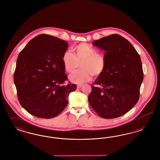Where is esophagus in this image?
Listing matches in <instances>:
<instances>
[{
  "mask_svg": "<svg viewBox=\"0 0 160 160\" xmlns=\"http://www.w3.org/2000/svg\"><path fill=\"white\" fill-rule=\"evenodd\" d=\"M82 86V84H78V85H77V88L79 89V88H80Z\"/></svg>",
  "mask_w": 160,
  "mask_h": 160,
  "instance_id": "34e87169",
  "label": "esophagus"
}]
</instances>
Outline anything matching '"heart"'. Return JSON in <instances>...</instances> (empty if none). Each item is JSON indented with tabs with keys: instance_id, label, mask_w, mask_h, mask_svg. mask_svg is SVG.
Segmentation results:
<instances>
[{
	"instance_id": "heart-1",
	"label": "heart",
	"mask_w": 160,
	"mask_h": 160,
	"mask_svg": "<svg viewBox=\"0 0 160 160\" xmlns=\"http://www.w3.org/2000/svg\"><path fill=\"white\" fill-rule=\"evenodd\" d=\"M73 53L65 51L62 58L63 67L69 73L74 72L81 63L82 69L69 77L72 82L83 83L90 80L92 76H99L103 72L106 65V58L102 54L97 53L94 47L81 43L74 48Z\"/></svg>"
}]
</instances>
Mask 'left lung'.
I'll return each instance as SVG.
<instances>
[{
  "instance_id": "1",
  "label": "left lung",
  "mask_w": 160,
  "mask_h": 160,
  "mask_svg": "<svg viewBox=\"0 0 160 160\" xmlns=\"http://www.w3.org/2000/svg\"><path fill=\"white\" fill-rule=\"evenodd\" d=\"M93 45L106 52V65L91 84L89 102L102 118L120 117L139 99L143 80L140 57L129 41L118 34L95 40Z\"/></svg>"
}]
</instances>
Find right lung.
Wrapping results in <instances>:
<instances>
[{"label":"right lung","instance_id":"right-lung-1","mask_svg":"<svg viewBox=\"0 0 160 160\" xmlns=\"http://www.w3.org/2000/svg\"><path fill=\"white\" fill-rule=\"evenodd\" d=\"M66 41L47 34L31 39L17 58L14 74L18 99L30 114L50 119L67 106L77 85L69 82L62 63Z\"/></svg>","mask_w":160,"mask_h":160}]
</instances>
